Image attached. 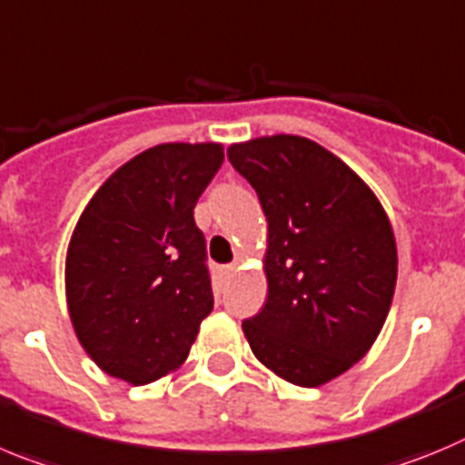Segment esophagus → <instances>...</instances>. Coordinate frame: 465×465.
<instances>
[{
	"label": "esophagus",
	"mask_w": 465,
	"mask_h": 465,
	"mask_svg": "<svg viewBox=\"0 0 465 465\" xmlns=\"http://www.w3.org/2000/svg\"><path fill=\"white\" fill-rule=\"evenodd\" d=\"M237 272V265H228V267H223V274L225 276H232Z\"/></svg>",
	"instance_id": "1"
}]
</instances>
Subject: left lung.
Masks as SVG:
<instances>
[{
    "mask_svg": "<svg viewBox=\"0 0 465 465\" xmlns=\"http://www.w3.org/2000/svg\"><path fill=\"white\" fill-rule=\"evenodd\" d=\"M230 163L267 219V302L242 322L272 373L321 387L369 352L397 285V242L371 186L302 135L232 143Z\"/></svg>",
    "mask_w": 465,
    "mask_h": 465,
    "instance_id": "8db88e82",
    "label": "left lung"
}]
</instances>
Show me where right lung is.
Instances as JSON below:
<instances>
[{
  "mask_svg": "<svg viewBox=\"0 0 465 465\" xmlns=\"http://www.w3.org/2000/svg\"><path fill=\"white\" fill-rule=\"evenodd\" d=\"M223 163L221 143H163L114 170L66 249V306L108 376L147 385L189 357L214 309L193 207Z\"/></svg>",
  "mask_w": 465,
  "mask_h": 465,
  "instance_id": "right-lung-1",
  "label": "right lung"
}]
</instances>
